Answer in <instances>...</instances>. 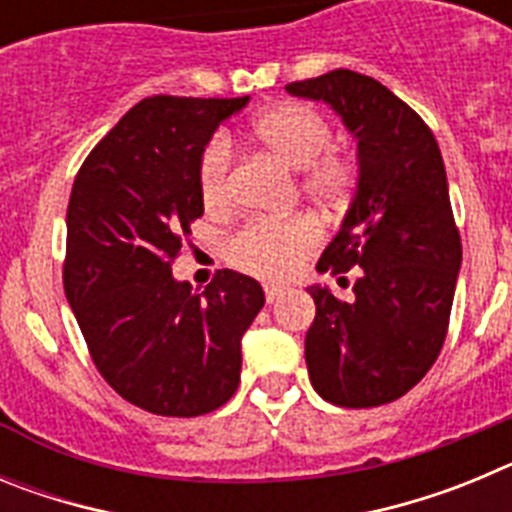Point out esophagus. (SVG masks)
<instances>
[{"instance_id":"esophagus-1","label":"esophagus","mask_w":512,"mask_h":512,"mask_svg":"<svg viewBox=\"0 0 512 512\" xmlns=\"http://www.w3.org/2000/svg\"><path fill=\"white\" fill-rule=\"evenodd\" d=\"M284 295V287H274V284H266V302H277Z\"/></svg>"}]
</instances>
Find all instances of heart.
Listing matches in <instances>:
<instances>
[{
	"label": "heart",
	"mask_w": 512,
	"mask_h": 512,
	"mask_svg": "<svg viewBox=\"0 0 512 512\" xmlns=\"http://www.w3.org/2000/svg\"><path fill=\"white\" fill-rule=\"evenodd\" d=\"M251 135L264 151L292 171H302V192L318 205H341L354 187V166L343 156L325 153L328 122L305 104L284 102L259 112ZM230 143L212 138L200 156V194L212 210L228 202ZM318 243V230L305 217L284 223H251L230 238L228 256L253 277L282 282L292 277Z\"/></svg>",
	"instance_id": "heart-1"
}]
</instances>
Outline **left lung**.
Instances as JSON below:
<instances>
[{"instance_id":"8db88e82","label":"left lung","mask_w":512,"mask_h":512,"mask_svg":"<svg viewBox=\"0 0 512 512\" xmlns=\"http://www.w3.org/2000/svg\"><path fill=\"white\" fill-rule=\"evenodd\" d=\"M284 89L328 104L356 143L354 197L315 269L359 266V279L351 302L307 287V372L323 400L374 408L413 390L449 328L461 241L443 158L428 125L372 76L336 69Z\"/></svg>"}]
</instances>
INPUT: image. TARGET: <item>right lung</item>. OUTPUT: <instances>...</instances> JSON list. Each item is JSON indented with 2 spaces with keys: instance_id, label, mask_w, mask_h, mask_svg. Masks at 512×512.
I'll return each mask as SVG.
<instances>
[{
  "instance_id": "right-lung-1",
  "label": "right lung",
  "mask_w": 512,
  "mask_h": 512,
  "mask_svg": "<svg viewBox=\"0 0 512 512\" xmlns=\"http://www.w3.org/2000/svg\"><path fill=\"white\" fill-rule=\"evenodd\" d=\"M251 97L143 99L97 143L66 212L63 289L99 374L138 408L210 413L241 379V341L264 289L220 271L192 289L171 274L189 223L205 212L200 156Z\"/></svg>"
}]
</instances>
